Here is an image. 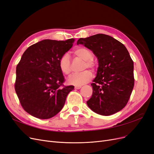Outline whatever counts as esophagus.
<instances>
[{"label": "esophagus", "mask_w": 154, "mask_h": 154, "mask_svg": "<svg viewBox=\"0 0 154 154\" xmlns=\"http://www.w3.org/2000/svg\"><path fill=\"white\" fill-rule=\"evenodd\" d=\"M81 87L82 86H75L74 87V88H75V89H80V88H81Z\"/></svg>", "instance_id": "1"}]
</instances>
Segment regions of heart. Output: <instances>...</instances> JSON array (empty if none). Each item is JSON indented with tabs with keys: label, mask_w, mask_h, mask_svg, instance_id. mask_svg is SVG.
<instances>
[{
	"label": "heart",
	"mask_w": 154,
	"mask_h": 154,
	"mask_svg": "<svg viewBox=\"0 0 154 154\" xmlns=\"http://www.w3.org/2000/svg\"><path fill=\"white\" fill-rule=\"evenodd\" d=\"M74 54L76 57L82 58L85 61L84 69L94 67V62L93 61V53L92 51L86 48L80 47L74 51ZM59 67L62 73L69 75L71 72V60L67 54H64L59 60ZM92 77L91 71L86 70L80 73L73 74L68 78V83L71 85L81 86L89 82Z\"/></svg>",
	"instance_id": "heart-1"
}]
</instances>
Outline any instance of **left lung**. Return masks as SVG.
I'll return each mask as SVG.
<instances>
[{"mask_svg": "<svg viewBox=\"0 0 154 154\" xmlns=\"http://www.w3.org/2000/svg\"><path fill=\"white\" fill-rule=\"evenodd\" d=\"M77 44L91 50L98 60L92 95L87 101L94 112L110 116L127 104L134 85V62L125 46L110 36L97 34L81 38Z\"/></svg>", "mask_w": 154, "mask_h": 154, "instance_id": "1", "label": "left lung"}]
</instances>
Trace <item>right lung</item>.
Wrapping results in <instances>:
<instances>
[{"instance_id":"1","label":"right lung","mask_w":154,"mask_h":154,"mask_svg":"<svg viewBox=\"0 0 154 154\" xmlns=\"http://www.w3.org/2000/svg\"><path fill=\"white\" fill-rule=\"evenodd\" d=\"M74 38L43 40L23 53L16 70L15 89L26 112L35 118H53L62 109L74 86H64L59 60L71 49Z\"/></svg>"}]
</instances>
